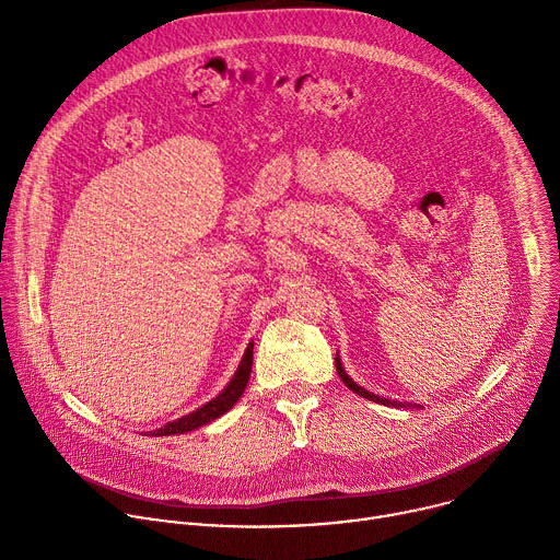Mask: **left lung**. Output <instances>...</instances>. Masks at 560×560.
Instances as JSON below:
<instances>
[{"label":"left lung","instance_id":"1","mask_svg":"<svg viewBox=\"0 0 560 560\" xmlns=\"http://www.w3.org/2000/svg\"><path fill=\"white\" fill-rule=\"evenodd\" d=\"M335 363H337V372H339V376H341V381L354 392V394H359V396H363V398H368V401H374V404H381V406H394V408H421V406H412V404H398V401H389V398H385V396H378V394H374V392H368L365 387H361V385H357L348 374H346V370H343V363H341V359H339V354H337V359H335Z\"/></svg>","mask_w":560,"mask_h":560}]
</instances>
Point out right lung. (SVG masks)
Instances as JSON below:
<instances>
[{
	"label": "right lung",
	"mask_w": 560,
	"mask_h": 560,
	"mask_svg": "<svg viewBox=\"0 0 560 560\" xmlns=\"http://www.w3.org/2000/svg\"><path fill=\"white\" fill-rule=\"evenodd\" d=\"M253 348L255 343L250 341L244 357H242V363H238L234 376L230 378V383L212 398V401L203 404L201 408L192 410L190 415L182 417V419H175L171 423H166L164 428L154 430L152 434L154 436H171V434H186V432H192L201 425H208L210 421L219 419L221 415H225L228 410H232V406L242 398L246 385H248V378H250V370H253Z\"/></svg>",
	"instance_id": "obj_1"
}]
</instances>
